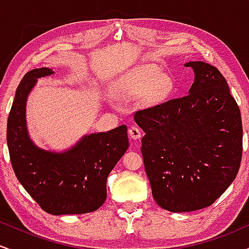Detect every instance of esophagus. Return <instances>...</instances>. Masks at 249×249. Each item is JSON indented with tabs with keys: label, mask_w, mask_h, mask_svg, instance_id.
Returning a JSON list of instances; mask_svg holds the SVG:
<instances>
[{
	"label": "esophagus",
	"mask_w": 249,
	"mask_h": 249,
	"mask_svg": "<svg viewBox=\"0 0 249 249\" xmlns=\"http://www.w3.org/2000/svg\"><path fill=\"white\" fill-rule=\"evenodd\" d=\"M128 134L134 141H138V139L142 138V130L138 126H132L128 130Z\"/></svg>",
	"instance_id": "obj_1"
}]
</instances>
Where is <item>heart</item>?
I'll return each mask as SVG.
<instances>
[{
  "mask_svg": "<svg viewBox=\"0 0 249 249\" xmlns=\"http://www.w3.org/2000/svg\"><path fill=\"white\" fill-rule=\"evenodd\" d=\"M172 87L173 81L167 73L147 64L128 71L113 82L110 92L118 99H133L141 96L145 105H154L166 99Z\"/></svg>",
  "mask_w": 249,
  "mask_h": 249,
  "instance_id": "b5f03b06",
  "label": "heart"
}]
</instances>
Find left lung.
Wrapping results in <instances>:
<instances>
[{
  "label": "left lung",
  "mask_w": 249,
  "mask_h": 249,
  "mask_svg": "<svg viewBox=\"0 0 249 249\" xmlns=\"http://www.w3.org/2000/svg\"><path fill=\"white\" fill-rule=\"evenodd\" d=\"M188 95L137 111L142 153L157 204L170 212L211 206L235 179L242 156L240 108L216 68L188 62Z\"/></svg>",
  "instance_id": "1"
}]
</instances>
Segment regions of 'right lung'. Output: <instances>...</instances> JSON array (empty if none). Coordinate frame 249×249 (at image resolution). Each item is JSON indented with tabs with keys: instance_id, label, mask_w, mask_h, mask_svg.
Returning a JSON list of instances; mask_svg holds the SVG:
<instances>
[{
	"instance_id": "add662e5",
	"label": "right lung",
	"mask_w": 249,
	"mask_h": 249,
	"mask_svg": "<svg viewBox=\"0 0 249 249\" xmlns=\"http://www.w3.org/2000/svg\"><path fill=\"white\" fill-rule=\"evenodd\" d=\"M53 73L49 68L34 69L17 87L7 124L10 161L18 181L45 212L90 213L107 200L108 174L128 148L127 127L85 134L62 152L37 146L28 132L27 99L38 78Z\"/></svg>"
}]
</instances>
